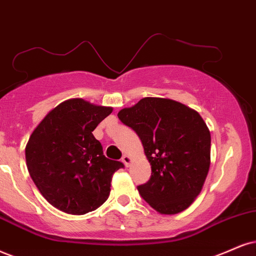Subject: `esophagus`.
I'll return each mask as SVG.
<instances>
[{
	"label": "esophagus",
	"instance_id": "34e87169",
	"mask_svg": "<svg viewBox=\"0 0 256 256\" xmlns=\"http://www.w3.org/2000/svg\"><path fill=\"white\" fill-rule=\"evenodd\" d=\"M132 160H133V159H132V156H128V154H126V156H123V158H122V162L124 164V165L127 167L130 166Z\"/></svg>",
	"mask_w": 256,
	"mask_h": 256
}]
</instances>
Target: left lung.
Wrapping results in <instances>:
<instances>
[{
  "label": "left lung",
  "mask_w": 256,
  "mask_h": 256,
  "mask_svg": "<svg viewBox=\"0 0 256 256\" xmlns=\"http://www.w3.org/2000/svg\"><path fill=\"white\" fill-rule=\"evenodd\" d=\"M140 138L152 176L138 186L162 215L188 209L200 194L210 168L211 135L196 110L170 98L144 97L118 114Z\"/></svg>",
  "instance_id": "1"
}]
</instances>
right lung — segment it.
<instances>
[{"instance_id":"1","label":"right lung","mask_w":256,"mask_h":256,"mask_svg":"<svg viewBox=\"0 0 256 256\" xmlns=\"http://www.w3.org/2000/svg\"><path fill=\"white\" fill-rule=\"evenodd\" d=\"M112 112L83 98L66 100L30 136L28 172L44 198L62 212L84 215L108 200L112 176L123 164L106 158L92 132Z\"/></svg>"}]
</instances>
